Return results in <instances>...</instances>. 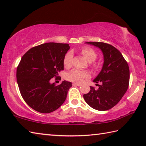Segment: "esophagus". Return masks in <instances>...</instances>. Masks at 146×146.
I'll return each instance as SVG.
<instances>
[{"mask_svg": "<svg viewBox=\"0 0 146 146\" xmlns=\"http://www.w3.org/2000/svg\"><path fill=\"white\" fill-rule=\"evenodd\" d=\"M73 85H74V86H80V84H78V83H75V82H74V83H73Z\"/></svg>", "mask_w": 146, "mask_h": 146, "instance_id": "esophagus-1", "label": "esophagus"}]
</instances>
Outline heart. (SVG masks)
Segmentation results:
<instances>
[{"label": "heart", "mask_w": 146, "mask_h": 146, "mask_svg": "<svg viewBox=\"0 0 146 146\" xmlns=\"http://www.w3.org/2000/svg\"><path fill=\"white\" fill-rule=\"evenodd\" d=\"M82 53L84 58L86 59L88 62H93L97 58V54L95 50L89 47L84 48L82 49ZM73 58V54L71 52H68L66 54L64 58V64L65 66H70L71 64V61ZM88 76V74L85 71L80 70H73L70 72L68 73L67 78L71 82L76 83H80L84 80Z\"/></svg>", "instance_id": "b5f03b06"}]
</instances>
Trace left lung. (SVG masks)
<instances>
[{"label": "left lung", "instance_id": "obj_1", "mask_svg": "<svg viewBox=\"0 0 146 146\" xmlns=\"http://www.w3.org/2000/svg\"><path fill=\"white\" fill-rule=\"evenodd\" d=\"M86 44L98 47L103 54L102 69L94 80L99 88L90 87V92L84 94L85 102L98 111H106L118 103L129 84L130 70L121 53L113 45L103 42H88ZM101 82L99 85L97 83Z\"/></svg>", "mask_w": 146, "mask_h": 146}]
</instances>
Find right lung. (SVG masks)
Masks as SVG:
<instances>
[{
    "label": "right lung",
    "mask_w": 146,
    "mask_h": 146,
    "mask_svg": "<svg viewBox=\"0 0 146 146\" xmlns=\"http://www.w3.org/2000/svg\"><path fill=\"white\" fill-rule=\"evenodd\" d=\"M70 48L68 44L45 43L30 48L22 57L17 68V82L23 98L34 110L49 113L64 103L72 84L64 80L56 85L50 79L59 78Z\"/></svg>",
    "instance_id": "add662e5"
}]
</instances>
